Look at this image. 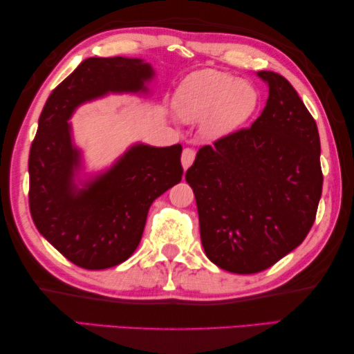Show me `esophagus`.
I'll use <instances>...</instances> for the list:
<instances>
[{"mask_svg":"<svg viewBox=\"0 0 354 354\" xmlns=\"http://www.w3.org/2000/svg\"><path fill=\"white\" fill-rule=\"evenodd\" d=\"M194 156H196L194 149H191V147L183 149V152H182V166H183L185 171H187L188 167H189L191 165H193Z\"/></svg>","mask_w":354,"mask_h":354,"instance_id":"esophagus-1","label":"esophagus"}]
</instances>
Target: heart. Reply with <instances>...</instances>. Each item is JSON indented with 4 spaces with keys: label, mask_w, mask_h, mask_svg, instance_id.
<instances>
[{
    "label": "heart",
    "mask_w": 354,
    "mask_h": 354,
    "mask_svg": "<svg viewBox=\"0 0 354 354\" xmlns=\"http://www.w3.org/2000/svg\"><path fill=\"white\" fill-rule=\"evenodd\" d=\"M174 106L185 122H201L205 118L204 130L208 135L223 138L239 130L256 111L257 92L248 81L207 68L183 81Z\"/></svg>",
    "instance_id": "1"
}]
</instances>
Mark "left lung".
Returning <instances> with one entry per match:
<instances>
[{
	"label": "left lung",
	"mask_w": 354,
	"mask_h": 354,
	"mask_svg": "<svg viewBox=\"0 0 354 354\" xmlns=\"http://www.w3.org/2000/svg\"><path fill=\"white\" fill-rule=\"evenodd\" d=\"M257 75L270 88L262 114L201 147L185 176L207 257L236 274L270 268L303 243L323 187L315 119L282 75Z\"/></svg>",
	"instance_id": "1"
}]
</instances>
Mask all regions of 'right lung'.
I'll return each mask as SVG.
<instances>
[{
    "label": "right lung",
    "instance_id": "right-lung-1",
    "mask_svg": "<svg viewBox=\"0 0 354 354\" xmlns=\"http://www.w3.org/2000/svg\"><path fill=\"white\" fill-rule=\"evenodd\" d=\"M152 68L130 57H89L57 84L40 113L31 144L32 221L64 257L86 270L125 262L141 241L152 202L182 180V146H135L111 171L75 191L78 152L67 119L80 103L106 92L146 91Z\"/></svg>",
    "mask_w": 354,
    "mask_h": 354
}]
</instances>
